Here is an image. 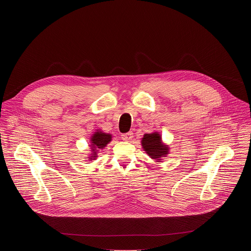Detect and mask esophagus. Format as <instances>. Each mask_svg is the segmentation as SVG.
Returning a JSON list of instances; mask_svg holds the SVG:
<instances>
[{
  "label": "esophagus",
  "instance_id": "obj_1",
  "mask_svg": "<svg viewBox=\"0 0 251 251\" xmlns=\"http://www.w3.org/2000/svg\"><path fill=\"white\" fill-rule=\"evenodd\" d=\"M121 138H122V140H124V141H130V140L133 138V132L130 131V132H128V133L122 134V135H121Z\"/></svg>",
  "mask_w": 251,
  "mask_h": 251
}]
</instances>
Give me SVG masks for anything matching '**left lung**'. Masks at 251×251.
Returning a JSON list of instances; mask_svg holds the SVG:
<instances>
[{
    "instance_id": "left-lung-1",
    "label": "left lung",
    "mask_w": 251,
    "mask_h": 251,
    "mask_svg": "<svg viewBox=\"0 0 251 251\" xmlns=\"http://www.w3.org/2000/svg\"><path fill=\"white\" fill-rule=\"evenodd\" d=\"M141 144L144 151L157 162H161V159L169 154V147L163 144L162 137L158 132L145 134L142 138Z\"/></svg>"
}]
</instances>
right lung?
Wrapping results in <instances>:
<instances>
[{"label":"right lung","mask_w":251,"mask_h":251,"mask_svg":"<svg viewBox=\"0 0 251 251\" xmlns=\"http://www.w3.org/2000/svg\"><path fill=\"white\" fill-rule=\"evenodd\" d=\"M112 140V135L111 134H107V133H103L102 131H97L95 132L90 139V146H91V155L88 157V159L94 160L97 157V153L99 150L103 149L104 147H106V145Z\"/></svg>","instance_id":"obj_1"}]
</instances>
